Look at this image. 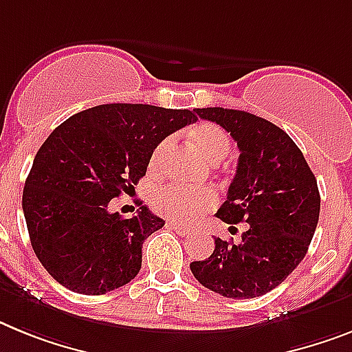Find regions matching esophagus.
<instances>
[{
  "label": "esophagus",
  "mask_w": 352,
  "mask_h": 352,
  "mask_svg": "<svg viewBox=\"0 0 352 352\" xmlns=\"http://www.w3.org/2000/svg\"><path fill=\"white\" fill-rule=\"evenodd\" d=\"M167 225H169L170 228H174V230L178 232V234H182V235H192L194 234L192 226L182 225V223H178V221H169Z\"/></svg>",
  "instance_id": "obj_1"
}]
</instances>
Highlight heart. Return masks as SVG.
Listing matches in <instances>:
<instances>
[{
    "label": "heart",
    "instance_id": "obj_1",
    "mask_svg": "<svg viewBox=\"0 0 352 352\" xmlns=\"http://www.w3.org/2000/svg\"><path fill=\"white\" fill-rule=\"evenodd\" d=\"M196 149L201 153L210 164H219L226 158L230 151V138L225 131L216 124H201L194 127L190 133ZM173 140L164 138L153 151L149 160L151 170H160L169 153ZM217 203V196L210 188L192 190V188L179 187V185H165L156 188L151 197V205L158 214L165 217H173L178 221H192L210 210Z\"/></svg>",
    "mask_w": 352,
    "mask_h": 352
}]
</instances>
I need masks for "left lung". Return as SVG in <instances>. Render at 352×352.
I'll return each mask as SVG.
<instances>
[{
    "instance_id": "1",
    "label": "left lung",
    "mask_w": 352,
    "mask_h": 352,
    "mask_svg": "<svg viewBox=\"0 0 352 352\" xmlns=\"http://www.w3.org/2000/svg\"><path fill=\"white\" fill-rule=\"evenodd\" d=\"M196 113L237 142V170L216 216L228 225L248 223V230L239 245L214 237L216 250L190 263V272L223 297H261L283 284L309 248L320 214L315 174L297 144L272 122L225 107Z\"/></svg>"
}]
</instances>
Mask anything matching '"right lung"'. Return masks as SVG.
Segmentation results:
<instances>
[{"label": "right lung", "mask_w": 352, "mask_h": 352, "mask_svg": "<svg viewBox=\"0 0 352 352\" xmlns=\"http://www.w3.org/2000/svg\"><path fill=\"white\" fill-rule=\"evenodd\" d=\"M196 120L188 109L102 104L46 138L26 178L23 214L32 248L57 283L104 295L138 275L142 245L165 221L145 205L124 219L109 201L135 190L156 145Z\"/></svg>", "instance_id": "right-lung-1"}]
</instances>
